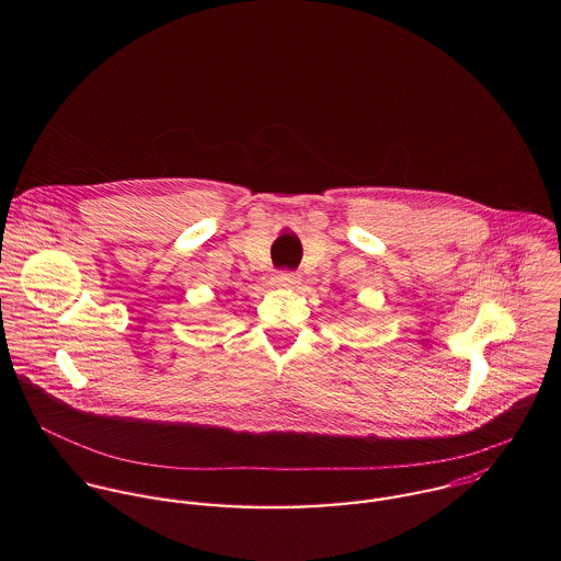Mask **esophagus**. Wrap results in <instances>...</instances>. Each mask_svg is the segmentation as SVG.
Wrapping results in <instances>:
<instances>
[{
    "mask_svg": "<svg viewBox=\"0 0 561 561\" xmlns=\"http://www.w3.org/2000/svg\"><path fill=\"white\" fill-rule=\"evenodd\" d=\"M297 282V275L290 271H282L277 275H273V286L275 288H290Z\"/></svg>",
    "mask_w": 561,
    "mask_h": 561,
    "instance_id": "obj_1",
    "label": "esophagus"
}]
</instances>
